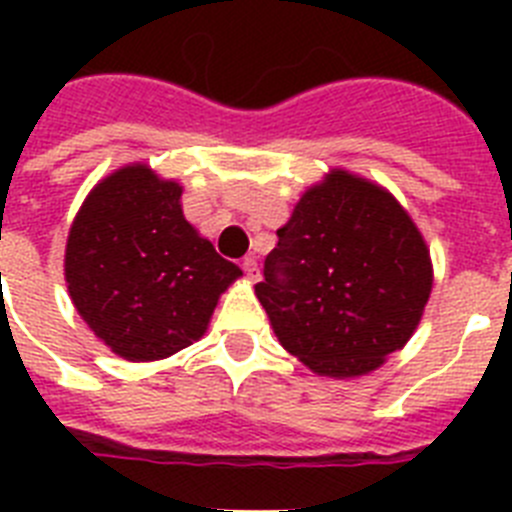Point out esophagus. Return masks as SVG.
<instances>
[{"instance_id":"34e87169","label":"esophagus","mask_w":512,"mask_h":512,"mask_svg":"<svg viewBox=\"0 0 512 512\" xmlns=\"http://www.w3.org/2000/svg\"><path fill=\"white\" fill-rule=\"evenodd\" d=\"M243 274H246L248 282H256V279H259V264H256V259H253V256L243 259Z\"/></svg>"}]
</instances>
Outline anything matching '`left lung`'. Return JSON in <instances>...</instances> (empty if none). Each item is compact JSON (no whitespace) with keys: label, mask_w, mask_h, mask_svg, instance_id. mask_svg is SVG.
<instances>
[{"label":"left lung","mask_w":512,"mask_h":512,"mask_svg":"<svg viewBox=\"0 0 512 512\" xmlns=\"http://www.w3.org/2000/svg\"><path fill=\"white\" fill-rule=\"evenodd\" d=\"M277 235L256 297L289 354L320 377L351 379L410 341L433 264L423 233L387 189L330 169Z\"/></svg>","instance_id":"8db88e82"}]
</instances>
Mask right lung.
<instances>
[{
    "label": "right lung",
    "mask_w": 512,
    "mask_h": 512,
    "mask_svg": "<svg viewBox=\"0 0 512 512\" xmlns=\"http://www.w3.org/2000/svg\"><path fill=\"white\" fill-rule=\"evenodd\" d=\"M241 274L184 217L182 184L148 164L94 184L63 256L76 312L125 361L166 359L200 341Z\"/></svg>",
    "instance_id": "obj_1"
}]
</instances>
